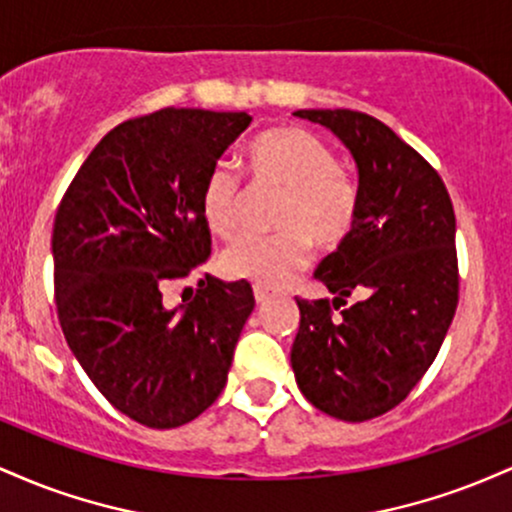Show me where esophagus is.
Instances as JSON below:
<instances>
[{"label": "esophagus", "instance_id": "esophagus-1", "mask_svg": "<svg viewBox=\"0 0 512 512\" xmlns=\"http://www.w3.org/2000/svg\"><path fill=\"white\" fill-rule=\"evenodd\" d=\"M274 298V293L269 291V289H264V286H255V301L257 303H267V301H272Z\"/></svg>", "mask_w": 512, "mask_h": 512}]
</instances>
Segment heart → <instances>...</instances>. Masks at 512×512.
Wrapping results in <instances>:
<instances>
[{
	"label": "heart",
	"instance_id": "obj_1",
	"mask_svg": "<svg viewBox=\"0 0 512 512\" xmlns=\"http://www.w3.org/2000/svg\"><path fill=\"white\" fill-rule=\"evenodd\" d=\"M245 166L260 182L284 187L274 236H250L223 252L221 267L233 279L264 289L289 284L308 264L310 240L334 248L354 228L358 187L339 170L334 151L301 127H274L245 149ZM202 216L209 231L233 238L240 231V182L228 163H216L202 185Z\"/></svg>",
	"mask_w": 512,
	"mask_h": 512
}]
</instances>
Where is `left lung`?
Wrapping results in <instances>:
<instances>
[{"label": "left lung", "instance_id": "obj_1", "mask_svg": "<svg viewBox=\"0 0 512 512\" xmlns=\"http://www.w3.org/2000/svg\"><path fill=\"white\" fill-rule=\"evenodd\" d=\"M296 117L330 129L349 149L358 209L349 236L315 272L332 303L296 298L301 325L291 368L313 407L342 421L375 419L424 378L455 317V211L436 170L375 117L356 110ZM351 292L359 301L347 306ZM332 307L343 313L334 318Z\"/></svg>", "mask_w": 512, "mask_h": 512}]
</instances>
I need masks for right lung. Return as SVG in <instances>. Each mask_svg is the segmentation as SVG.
Instances as JSON below:
<instances>
[{"mask_svg": "<svg viewBox=\"0 0 512 512\" xmlns=\"http://www.w3.org/2000/svg\"><path fill=\"white\" fill-rule=\"evenodd\" d=\"M252 117L166 108L127 120L74 175L52 228L57 315L91 383L129 419L175 428L221 395L248 281L199 279L195 301L166 305L170 281L211 255L202 185Z\"/></svg>", "mask_w": 512, "mask_h": 512, "instance_id": "obj_1", "label": "right lung"}]
</instances>
